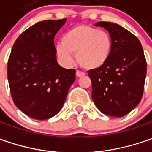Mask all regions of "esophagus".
<instances>
[{
	"mask_svg": "<svg viewBox=\"0 0 152 152\" xmlns=\"http://www.w3.org/2000/svg\"><path fill=\"white\" fill-rule=\"evenodd\" d=\"M85 73L84 72H82V71H79V70H77L76 71V76L77 77H82V76H84Z\"/></svg>",
	"mask_w": 152,
	"mask_h": 152,
	"instance_id": "esophagus-1",
	"label": "esophagus"
}]
</instances>
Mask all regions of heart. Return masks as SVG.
I'll return each instance as SVG.
<instances>
[{
	"mask_svg": "<svg viewBox=\"0 0 152 152\" xmlns=\"http://www.w3.org/2000/svg\"><path fill=\"white\" fill-rule=\"evenodd\" d=\"M113 48V40L106 31L88 25L74 27L65 33L61 42L56 46L58 57L66 65L72 64L73 53L85 69H96L108 60Z\"/></svg>",
	"mask_w": 152,
	"mask_h": 152,
	"instance_id": "obj_1",
	"label": "heart"
}]
</instances>
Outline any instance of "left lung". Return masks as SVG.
I'll use <instances>...</instances> for the list:
<instances>
[{"mask_svg":"<svg viewBox=\"0 0 152 152\" xmlns=\"http://www.w3.org/2000/svg\"><path fill=\"white\" fill-rule=\"evenodd\" d=\"M113 40L107 62L88 71L92 98L98 109L108 116L123 117L140 103L146 76V60L142 45L131 32L118 24L99 22Z\"/></svg>","mask_w":152,"mask_h":152,"instance_id":"obj_1","label":"left lung"}]
</instances>
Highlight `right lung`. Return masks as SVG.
<instances>
[{
    "label": "right lung",
    "instance_id": "obj_1",
    "mask_svg": "<svg viewBox=\"0 0 152 152\" xmlns=\"http://www.w3.org/2000/svg\"><path fill=\"white\" fill-rule=\"evenodd\" d=\"M66 18L34 24L16 39L7 62V79L14 104L38 120L57 114L75 80V69L56 61L54 38Z\"/></svg>",
    "mask_w": 152,
    "mask_h": 152
}]
</instances>
